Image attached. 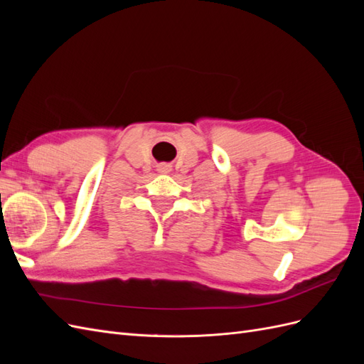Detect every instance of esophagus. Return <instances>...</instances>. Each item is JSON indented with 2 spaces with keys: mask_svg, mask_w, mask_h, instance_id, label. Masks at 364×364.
I'll return each mask as SVG.
<instances>
[{
  "mask_svg": "<svg viewBox=\"0 0 364 364\" xmlns=\"http://www.w3.org/2000/svg\"><path fill=\"white\" fill-rule=\"evenodd\" d=\"M158 171L161 174H168V173H171V165L167 162H162L158 165Z\"/></svg>",
  "mask_w": 364,
  "mask_h": 364,
  "instance_id": "esophagus-1",
  "label": "esophagus"
}]
</instances>
